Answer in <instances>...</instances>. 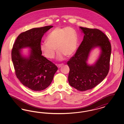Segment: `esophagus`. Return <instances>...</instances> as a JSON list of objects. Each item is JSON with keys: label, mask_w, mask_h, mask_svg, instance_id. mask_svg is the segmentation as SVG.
Returning a JSON list of instances; mask_svg holds the SVG:
<instances>
[{"label": "esophagus", "mask_w": 124, "mask_h": 124, "mask_svg": "<svg viewBox=\"0 0 124 124\" xmlns=\"http://www.w3.org/2000/svg\"><path fill=\"white\" fill-rule=\"evenodd\" d=\"M64 64H58V65H57V67L59 68L60 67H61V66H63L64 65Z\"/></svg>", "instance_id": "1"}]
</instances>
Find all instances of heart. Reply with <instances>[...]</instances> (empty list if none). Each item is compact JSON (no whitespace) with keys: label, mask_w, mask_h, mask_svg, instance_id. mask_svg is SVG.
<instances>
[{"label":"heart","mask_w":124,"mask_h":124,"mask_svg":"<svg viewBox=\"0 0 124 124\" xmlns=\"http://www.w3.org/2000/svg\"><path fill=\"white\" fill-rule=\"evenodd\" d=\"M47 42L41 43L40 49L48 59H53L55 49L58 52L57 58L63 60L65 56L70 57L77 49L78 37L77 31L71 27H56L52 30L46 38Z\"/></svg>","instance_id":"1"}]
</instances>
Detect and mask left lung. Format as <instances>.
<instances>
[{"instance_id":"1","label":"left lung","mask_w":124,"mask_h":124,"mask_svg":"<svg viewBox=\"0 0 124 124\" xmlns=\"http://www.w3.org/2000/svg\"><path fill=\"white\" fill-rule=\"evenodd\" d=\"M84 39L75 55L67 62L70 71L68 81L71 86L79 91L95 87L106 77L109 70L111 45L108 38L97 29L79 27ZM99 47L100 56L94 64L87 63L92 49Z\"/></svg>"}]
</instances>
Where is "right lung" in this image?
Masks as SVG:
<instances>
[{
  "label": "right lung",
  "instance_id": "obj_1",
  "mask_svg": "<svg viewBox=\"0 0 124 124\" xmlns=\"http://www.w3.org/2000/svg\"><path fill=\"white\" fill-rule=\"evenodd\" d=\"M52 27L46 26L23 32L18 36L12 47V61L16 76L24 85L35 92L48 87L58 70L56 65L42 55L40 49L42 37ZM24 47L31 49L27 57L21 53Z\"/></svg>",
  "mask_w": 124,
  "mask_h": 124
}]
</instances>
